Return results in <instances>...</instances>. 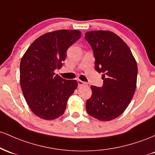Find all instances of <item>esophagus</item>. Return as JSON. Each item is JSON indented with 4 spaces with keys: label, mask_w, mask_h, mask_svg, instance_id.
<instances>
[{
    "label": "esophagus",
    "mask_w": 155,
    "mask_h": 155,
    "mask_svg": "<svg viewBox=\"0 0 155 155\" xmlns=\"http://www.w3.org/2000/svg\"><path fill=\"white\" fill-rule=\"evenodd\" d=\"M78 87H81L82 86H86L87 83L86 82H83V81H81V80H78Z\"/></svg>",
    "instance_id": "esophagus-1"
}]
</instances>
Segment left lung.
I'll list each match as a JSON object with an SVG mask.
<instances>
[{"label":"left lung","mask_w":155,"mask_h":155,"mask_svg":"<svg viewBox=\"0 0 155 155\" xmlns=\"http://www.w3.org/2000/svg\"><path fill=\"white\" fill-rule=\"evenodd\" d=\"M85 39L93 50L95 69L102 72V87L91 86L86 111L100 121H110L126 110L136 88L138 67L131 50L119 36L108 31H92Z\"/></svg>","instance_id":"obj_1"}]
</instances>
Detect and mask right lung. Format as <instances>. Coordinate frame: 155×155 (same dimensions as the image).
I'll list each match as a JSON object with an SVG mask.
<instances>
[{"label":"right lung","mask_w":155,"mask_h":155,"mask_svg":"<svg viewBox=\"0 0 155 155\" xmlns=\"http://www.w3.org/2000/svg\"><path fill=\"white\" fill-rule=\"evenodd\" d=\"M77 30H59L37 38L20 61V85L29 107L35 115L53 120L64 114L69 97L78 87L75 80L55 74L67 58V49L81 38Z\"/></svg>","instance_id":"right-lung-1"}]
</instances>
